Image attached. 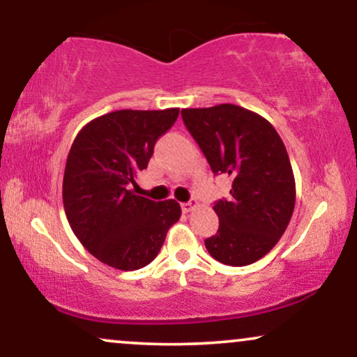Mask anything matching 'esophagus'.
Returning <instances> with one entry per match:
<instances>
[{
	"mask_svg": "<svg viewBox=\"0 0 357 357\" xmlns=\"http://www.w3.org/2000/svg\"><path fill=\"white\" fill-rule=\"evenodd\" d=\"M196 206H198V202H196V199H191V202L181 203V210H183V213H190V211L195 210Z\"/></svg>",
	"mask_w": 357,
	"mask_h": 357,
	"instance_id": "esophagus-1",
	"label": "esophagus"
}]
</instances>
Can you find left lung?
<instances>
[{
  "mask_svg": "<svg viewBox=\"0 0 357 357\" xmlns=\"http://www.w3.org/2000/svg\"><path fill=\"white\" fill-rule=\"evenodd\" d=\"M183 122L215 174L231 178L230 198L213 206L216 235L204 240L215 260L245 267L277 245L296 206V179L280 136L267 119L240 105L183 109Z\"/></svg>",
  "mask_w": 357,
  "mask_h": 357,
  "instance_id": "left-lung-1",
  "label": "left lung"
}]
</instances>
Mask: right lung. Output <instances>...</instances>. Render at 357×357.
<instances>
[{
	"mask_svg": "<svg viewBox=\"0 0 357 357\" xmlns=\"http://www.w3.org/2000/svg\"><path fill=\"white\" fill-rule=\"evenodd\" d=\"M179 109L116 110L82 127L63 174V208L80 243L119 270L149 265L181 216L174 199L137 196L136 178Z\"/></svg>",
	"mask_w": 357,
	"mask_h": 357,
	"instance_id": "obj_1",
	"label": "right lung"
}]
</instances>
